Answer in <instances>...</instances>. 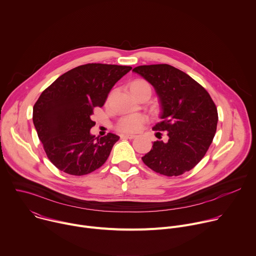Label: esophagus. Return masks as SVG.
I'll list each match as a JSON object with an SVG mask.
<instances>
[{
  "mask_svg": "<svg viewBox=\"0 0 256 256\" xmlns=\"http://www.w3.org/2000/svg\"><path fill=\"white\" fill-rule=\"evenodd\" d=\"M120 138H136V136L134 134H120Z\"/></svg>",
  "mask_w": 256,
  "mask_h": 256,
  "instance_id": "34e87169",
  "label": "esophagus"
}]
</instances>
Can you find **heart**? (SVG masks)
<instances>
[{
    "label": "heart",
    "instance_id": "heart-1",
    "mask_svg": "<svg viewBox=\"0 0 256 256\" xmlns=\"http://www.w3.org/2000/svg\"><path fill=\"white\" fill-rule=\"evenodd\" d=\"M130 90L136 97L142 91H149L151 93L150 85L144 80H136L134 82H132L130 85ZM147 122L148 118L144 114H136L126 116L118 122L116 130L122 132H136Z\"/></svg>",
    "mask_w": 256,
    "mask_h": 256
}]
</instances>
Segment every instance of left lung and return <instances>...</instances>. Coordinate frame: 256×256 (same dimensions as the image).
<instances>
[{"label":"left lung","mask_w":256,"mask_h":256,"mask_svg":"<svg viewBox=\"0 0 256 256\" xmlns=\"http://www.w3.org/2000/svg\"><path fill=\"white\" fill-rule=\"evenodd\" d=\"M156 90L162 122L153 130L167 132L142 162L153 171L178 176L192 170L206 155L216 130L218 110L208 91L184 72L170 64L138 66L132 70Z\"/></svg>","instance_id":"obj_1"}]
</instances>
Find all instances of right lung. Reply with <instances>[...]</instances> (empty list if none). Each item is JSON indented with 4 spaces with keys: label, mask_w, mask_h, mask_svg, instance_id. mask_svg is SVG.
<instances>
[{
    "label": "right lung",
    "mask_w": 256,
    "mask_h": 256,
    "mask_svg": "<svg viewBox=\"0 0 256 256\" xmlns=\"http://www.w3.org/2000/svg\"><path fill=\"white\" fill-rule=\"evenodd\" d=\"M128 66L87 64L68 70L48 86L33 106V124L50 161L70 175L100 168L120 136L90 134L95 107H102Z\"/></svg>",
    "instance_id": "1"
}]
</instances>
